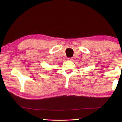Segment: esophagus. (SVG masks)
Masks as SVG:
<instances>
[{"label":"esophagus","mask_w":122,"mask_h":122,"mask_svg":"<svg viewBox=\"0 0 122 122\" xmlns=\"http://www.w3.org/2000/svg\"><path fill=\"white\" fill-rule=\"evenodd\" d=\"M67 60H68V61H71L73 59V57H68V58H67Z\"/></svg>","instance_id":"34e87169"}]
</instances>
